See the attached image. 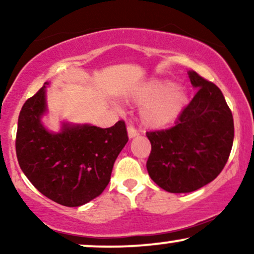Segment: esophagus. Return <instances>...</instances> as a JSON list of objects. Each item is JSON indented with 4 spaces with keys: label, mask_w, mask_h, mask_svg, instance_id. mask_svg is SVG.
Here are the masks:
<instances>
[{
    "label": "esophagus",
    "mask_w": 254,
    "mask_h": 254,
    "mask_svg": "<svg viewBox=\"0 0 254 254\" xmlns=\"http://www.w3.org/2000/svg\"><path fill=\"white\" fill-rule=\"evenodd\" d=\"M127 135H129L130 138H133V137L138 135V131H137L132 125H129V127H127Z\"/></svg>",
    "instance_id": "34e87169"
}]
</instances>
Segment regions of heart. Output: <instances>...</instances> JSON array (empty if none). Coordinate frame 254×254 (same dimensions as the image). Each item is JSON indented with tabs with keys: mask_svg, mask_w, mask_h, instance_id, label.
<instances>
[{
	"mask_svg": "<svg viewBox=\"0 0 254 254\" xmlns=\"http://www.w3.org/2000/svg\"><path fill=\"white\" fill-rule=\"evenodd\" d=\"M139 100L147 104L142 110V121L150 127H162L173 122L188 103L185 92L170 81H155L142 90Z\"/></svg>",
	"mask_w": 254,
	"mask_h": 254,
	"instance_id": "obj_1",
	"label": "heart"
}]
</instances>
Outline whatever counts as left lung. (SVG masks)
<instances>
[{"mask_svg":"<svg viewBox=\"0 0 254 254\" xmlns=\"http://www.w3.org/2000/svg\"><path fill=\"white\" fill-rule=\"evenodd\" d=\"M189 77L198 89L176 125L145 133L151 143L148 173L172 193L196 191L212 182L228 161L234 139L232 111L221 89L193 70Z\"/></svg>","mask_w":254,"mask_h":254,"instance_id":"left-lung-1","label":"left lung"}]
</instances>
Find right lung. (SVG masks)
Here are the masks:
<instances>
[{"mask_svg":"<svg viewBox=\"0 0 254 254\" xmlns=\"http://www.w3.org/2000/svg\"><path fill=\"white\" fill-rule=\"evenodd\" d=\"M45 84L22 106L15 149L20 168L44 196L65 206H80L103 193L124 145V121L113 127L70 125L50 132L40 118L46 112Z\"/></svg>","mask_w":254,"mask_h":254,"instance_id":"right-lung-1","label":"right lung"}]
</instances>
